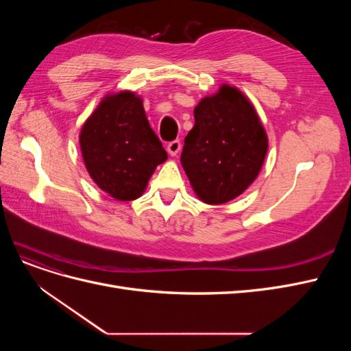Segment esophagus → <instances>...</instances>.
Here are the masks:
<instances>
[{"label":"esophagus","instance_id":"esophagus-1","mask_svg":"<svg viewBox=\"0 0 351 351\" xmlns=\"http://www.w3.org/2000/svg\"><path fill=\"white\" fill-rule=\"evenodd\" d=\"M180 149H182V143H180V141L169 142L168 146H167V151H168V154L171 155V156H177Z\"/></svg>","mask_w":351,"mask_h":351}]
</instances>
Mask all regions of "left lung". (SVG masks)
<instances>
[{"label":"left lung","mask_w":351,"mask_h":351,"mask_svg":"<svg viewBox=\"0 0 351 351\" xmlns=\"http://www.w3.org/2000/svg\"><path fill=\"white\" fill-rule=\"evenodd\" d=\"M182 165L195 195L208 205L236 199L261 173L268 136L253 104L224 83L195 107Z\"/></svg>","instance_id":"left-lung-1"}]
</instances>
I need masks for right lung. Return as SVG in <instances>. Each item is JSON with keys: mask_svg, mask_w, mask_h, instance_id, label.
<instances>
[{"mask_svg": "<svg viewBox=\"0 0 351 351\" xmlns=\"http://www.w3.org/2000/svg\"><path fill=\"white\" fill-rule=\"evenodd\" d=\"M83 162L97 186L115 200L145 193L167 152L146 119L143 99L130 90L108 93L79 136Z\"/></svg>", "mask_w": 351, "mask_h": 351, "instance_id": "add662e5", "label": "right lung"}]
</instances>
